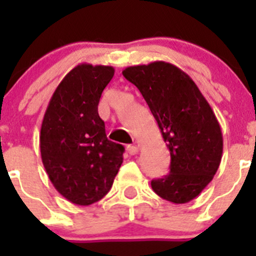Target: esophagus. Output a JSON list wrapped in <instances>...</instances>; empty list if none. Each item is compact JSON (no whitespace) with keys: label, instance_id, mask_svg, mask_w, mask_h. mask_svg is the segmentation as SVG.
Instances as JSON below:
<instances>
[{"label":"esophagus","instance_id":"obj_1","mask_svg":"<svg viewBox=\"0 0 256 256\" xmlns=\"http://www.w3.org/2000/svg\"><path fill=\"white\" fill-rule=\"evenodd\" d=\"M126 150H128L130 155H136V154L138 152V148H137L136 144H130V146L126 148Z\"/></svg>","mask_w":256,"mask_h":256}]
</instances>
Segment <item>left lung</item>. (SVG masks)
I'll return each mask as SVG.
<instances>
[{
	"instance_id": "1",
	"label": "left lung",
	"mask_w": 256,
	"mask_h": 256,
	"mask_svg": "<svg viewBox=\"0 0 256 256\" xmlns=\"http://www.w3.org/2000/svg\"><path fill=\"white\" fill-rule=\"evenodd\" d=\"M138 88L170 152V172L151 180L156 195L186 204L212 182L223 154L216 114L191 76L176 65L154 61L123 70Z\"/></svg>"
}]
</instances>
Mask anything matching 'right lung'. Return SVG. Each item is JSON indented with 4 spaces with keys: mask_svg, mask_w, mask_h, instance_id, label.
I'll list each match as a JSON object with an SVG mask.
<instances>
[{
    "mask_svg": "<svg viewBox=\"0 0 256 256\" xmlns=\"http://www.w3.org/2000/svg\"><path fill=\"white\" fill-rule=\"evenodd\" d=\"M114 68L79 64L55 90L40 126L42 162L50 180L68 201L87 206L110 191L124 148L106 137L98 115L102 91Z\"/></svg>",
    "mask_w": 256,
    "mask_h": 256,
    "instance_id": "add662e5",
    "label": "right lung"
}]
</instances>
